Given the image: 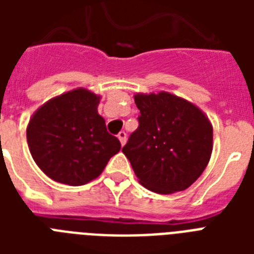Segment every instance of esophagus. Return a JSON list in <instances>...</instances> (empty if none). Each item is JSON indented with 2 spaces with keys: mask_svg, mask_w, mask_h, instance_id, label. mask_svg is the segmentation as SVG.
<instances>
[{
  "mask_svg": "<svg viewBox=\"0 0 254 254\" xmlns=\"http://www.w3.org/2000/svg\"><path fill=\"white\" fill-rule=\"evenodd\" d=\"M117 137H119L120 142H121V145H123V146H124V145L127 143V133H125V131H120Z\"/></svg>",
  "mask_w": 254,
  "mask_h": 254,
  "instance_id": "esophagus-1",
  "label": "esophagus"
}]
</instances>
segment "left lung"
Here are the masks:
<instances>
[{"label": "left lung", "mask_w": 254, "mask_h": 254, "mask_svg": "<svg viewBox=\"0 0 254 254\" xmlns=\"http://www.w3.org/2000/svg\"><path fill=\"white\" fill-rule=\"evenodd\" d=\"M138 127L123 153L138 182L153 192L189 189L212 154V125L195 104L169 92L135 93Z\"/></svg>", "instance_id": "obj_1"}]
</instances>
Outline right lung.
I'll return each mask as SVG.
<instances>
[{"label":"right lung","mask_w":254,"mask_h":254,"mask_svg":"<svg viewBox=\"0 0 254 254\" xmlns=\"http://www.w3.org/2000/svg\"><path fill=\"white\" fill-rule=\"evenodd\" d=\"M100 99L76 88L50 99L30 119L26 129L30 153L53 181L85 185L99 177L121 149L97 112Z\"/></svg>","instance_id":"add662e5"}]
</instances>
